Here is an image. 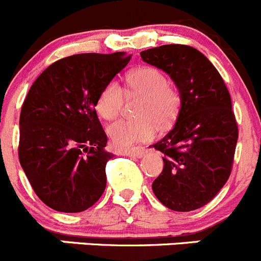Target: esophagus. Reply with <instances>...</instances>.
Segmentation results:
<instances>
[{"mask_svg": "<svg viewBox=\"0 0 261 261\" xmlns=\"http://www.w3.org/2000/svg\"><path fill=\"white\" fill-rule=\"evenodd\" d=\"M144 153H145V149H143V148H136V149L127 150V152H125V154L131 155V157H142Z\"/></svg>", "mask_w": 261, "mask_h": 261, "instance_id": "1", "label": "esophagus"}]
</instances>
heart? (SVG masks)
Wrapping results in <instances>:
<instances>
[{
  "label": "heart",
  "mask_w": 261,
  "mask_h": 261,
  "mask_svg": "<svg viewBox=\"0 0 261 261\" xmlns=\"http://www.w3.org/2000/svg\"><path fill=\"white\" fill-rule=\"evenodd\" d=\"M128 92L143 96L139 106V119H119L108 127V136L116 149H130L136 143L152 140L161 127L171 125L179 113L181 95L169 84L166 74L154 67H140L127 74ZM125 94L121 85L111 81L101 89L96 111L101 118L112 121L122 112Z\"/></svg>",
  "instance_id": "1"
}]
</instances>
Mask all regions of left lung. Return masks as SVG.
Wrapping results in <instances>:
<instances>
[{
	"mask_svg": "<svg viewBox=\"0 0 261 261\" xmlns=\"http://www.w3.org/2000/svg\"><path fill=\"white\" fill-rule=\"evenodd\" d=\"M140 55L169 73L181 95L174 128L150 145L165 154L152 189L170 210H197L219 193L232 172L238 125L229 91L218 69L192 46L164 45Z\"/></svg>",
	"mask_w": 261,
	"mask_h": 261,
	"instance_id": "left-lung-1",
	"label": "left lung"
}]
</instances>
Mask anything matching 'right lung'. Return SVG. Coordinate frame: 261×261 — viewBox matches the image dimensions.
Listing matches in <instances>:
<instances>
[{
  "label": "right lung",
  "instance_id": "1",
  "mask_svg": "<svg viewBox=\"0 0 261 261\" xmlns=\"http://www.w3.org/2000/svg\"><path fill=\"white\" fill-rule=\"evenodd\" d=\"M131 55L79 54L46 68L20 112L19 161L38 198L60 213H81L107 186V134L95 106Z\"/></svg>",
  "mask_w": 261,
  "mask_h": 261
}]
</instances>
